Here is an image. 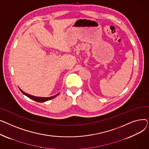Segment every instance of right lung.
Wrapping results in <instances>:
<instances>
[{
  "instance_id": "1",
  "label": "right lung",
  "mask_w": 149,
  "mask_h": 149,
  "mask_svg": "<svg viewBox=\"0 0 149 149\" xmlns=\"http://www.w3.org/2000/svg\"><path fill=\"white\" fill-rule=\"evenodd\" d=\"M19 89H20V90L21 91V92H22L23 94H24L25 95L27 96V97H28L30 98L31 99H32V100H35V101H36V102H44L48 101V100H50V99H52L55 98V97H56V96L59 94V93H58V94L55 95L54 96H52V97H37V96H33V95H30V94H29L26 93H24L23 91H22L20 88H19Z\"/></svg>"
}]
</instances>
